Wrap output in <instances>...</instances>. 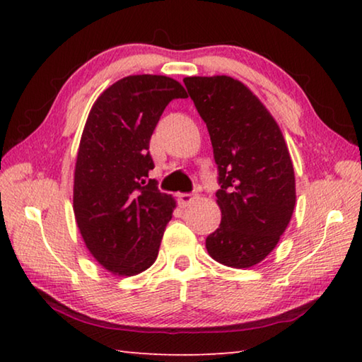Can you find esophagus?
Here are the masks:
<instances>
[{
	"mask_svg": "<svg viewBox=\"0 0 362 362\" xmlns=\"http://www.w3.org/2000/svg\"><path fill=\"white\" fill-rule=\"evenodd\" d=\"M194 199H196V194H193V193H180L179 194V204L182 207H187L189 204H193Z\"/></svg>",
	"mask_w": 362,
	"mask_h": 362,
	"instance_id": "34e87169",
	"label": "esophagus"
}]
</instances>
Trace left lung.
Returning <instances> with one entry per match:
<instances>
[{"label": "left lung", "instance_id": "left-lung-1", "mask_svg": "<svg viewBox=\"0 0 362 362\" xmlns=\"http://www.w3.org/2000/svg\"><path fill=\"white\" fill-rule=\"evenodd\" d=\"M188 95L209 131L218 170L214 260L250 268L276 247L296 206V175L278 122L252 90L230 76H188Z\"/></svg>", "mask_w": 362, "mask_h": 362}]
</instances>
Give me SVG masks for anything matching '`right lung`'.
Instances as JSON below:
<instances>
[{
	"mask_svg": "<svg viewBox=\"0 0 362 362\" xmlns=\"http://www.w3.org/2000/svg\"><path fill=\"white\" fill-rule=\"evenodd\" d=\"M183 86L161 75L126 76L90 108L76 156L73 211L86 247L100 265L134 276L155 263L175 207L148 179L150 139Z\"/></svg>",
	"mask_w": 362,
	"mask_h": 362,
	"instance_id": "obj_1",
	"label": "right lung"
}]
</instances>
